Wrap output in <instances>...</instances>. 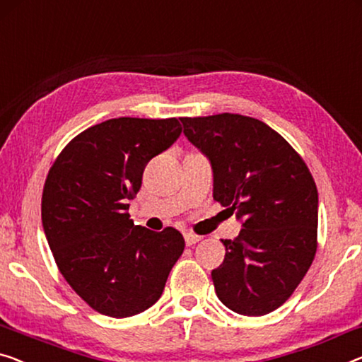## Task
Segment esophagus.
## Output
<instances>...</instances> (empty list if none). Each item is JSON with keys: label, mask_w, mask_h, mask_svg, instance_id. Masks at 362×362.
<instances>
[{"label": "esophagus", "mask_w": 362, "mask_h": 362, "mask_svg": "<svg viewBox=\"0 0 362 362\" xmlns=\"http://www.w3.org/2000/svg\"><path fill=\"white\" fill-rule=\"evenodd\" d=\"M183 237H185V244L187 245H195L197 242L202 240V237L197 235V234H193V233H185V234H183Z\"/></svg>", "instance_id": "34e87169"}]
</instances>
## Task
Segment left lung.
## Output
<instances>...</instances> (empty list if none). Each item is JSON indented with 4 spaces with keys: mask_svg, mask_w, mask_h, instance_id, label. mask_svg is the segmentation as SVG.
Segmentation results:
<instances>
[{
    "mask_svg": "<svg viewBox=\"0 0 362 362\" xmlns=\"http://www.w3.org/2000/svg\"><path fill=\"white\" fill-rule=\"evenodd\" d=\"M188 141L213 167V198L242 223L211 276L219 300L265 315L298 288L317 252L319 193L304 160L281 134L239 113L180 118Z\"/></svg>",
    "mask_w": 362,
    "mask_h": 362,
    "instance_id": "left-lung-1",
    "label": "left lung"
}]
</instances>
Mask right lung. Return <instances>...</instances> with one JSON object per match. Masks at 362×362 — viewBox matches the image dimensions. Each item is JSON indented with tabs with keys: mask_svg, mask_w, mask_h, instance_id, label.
I'll return each mask as SVG.
<instances>
[{
	"mask_svg": "<svg viewBox=\"0 0 362 362\" xmlns=\"http://www.w3.org/2000/svg\"><path fill=\"white\" fill-rule=\"evenodd\" d=\"M177 118H110L73 138L48 170L42 224L57 267L99 314L123 319L156 304L185 240L129 219L144 167L180 136Z\"/></svg>",
	"mask_w": 362,
	"mask_h": 362,
	"instance_id": "add662e5",
	"label": "right lung"
}]
</instances>
